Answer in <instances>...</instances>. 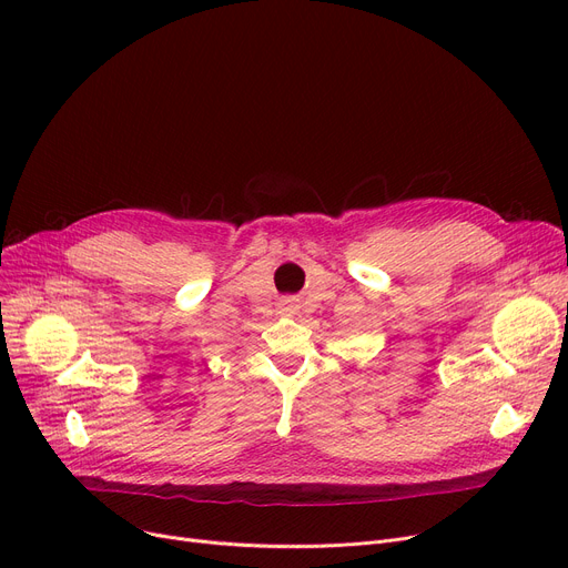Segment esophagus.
Listing matches in <instances>:
<instances>
[{"label":"esophagus","instance_id":"esophagus-1","mask_svg":"<svg viewBox=\"0 0 568 568\" xmlns=\"http://www.w3.org/2000/svg\"><path fill=\"white\" fill-rule=\"evenodd\" d=\"M281 313H283V315H294V304H292V302H283V304H281Z\"/></svg>","mask_w":568,"mask_h":568}]
</instances>
